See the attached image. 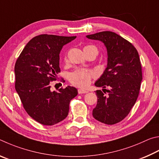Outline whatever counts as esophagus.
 Segmentation results:
<instances>
[{"label":"esophagus","instance_id":"esophagus-1","mask_svg":"<svg viewBox=\"0 0 159 159\" xmlns=\"http://www.w3.org/2000/svg\"><path fill=\"white\" fill-rule=\"evenodd\" d=\"M88 93V91H85L84 89H78V93L79 94H82V93Z\"/></svg>","mask_w":159,"mask_h":159}]
</instances>
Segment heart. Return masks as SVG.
<instances>
[{"label": "heart", "mask_w": 159, "mask_h": 159, "mask_svg": "<svg viewBox=\"0 0 159 159\" xmlns=\"http://www.w3.org/2000/svg\"><path fill=\"white\" fill-rule=\"evenodd\" d=\"M96 52L98 54V49L93 45H87L84 47V52ZM67 61V57H65ZM95 77V72L92 70L84 68H78L69 75V80L71 84L78 87L85 88L90 84L92 78Z\"/></svg>", "instance_id": "obj_1"}]
</instances>
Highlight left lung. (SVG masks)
<instances>
[{
    "label": "left lung",
    "instance_id": "obj_1",
    "mask_svg": "<svg viewBox=\"0 0 159 159\" xmlns=\"http://www.w3.org/2000/svg\"><path fill=\"white\" fill-rule=\"evenodd\" d=\"M87 38L102 42L108 55L107 68L95 86L110 90L96 91L98 102L93 116L105 124H117L129 115L140 93L143 74L138 52L130 42L114 32L102 31Z\"/></svg>",
    "mask_w": 159,
    "mask_h": 159
}]
</instances>
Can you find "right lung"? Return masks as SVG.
<instances>
[{
    "mask_svg": "<svg viewBox=\"0 0 159 159\" xmlns=\"http://www.w3.org/2000/svg\"><path fill=\"white\" fill-rule=\"evenodd\" d=\"M76 36L43 34L32 38L22 50L15 66V89L30 117L52 126L66 118L77 89L61 87L51 91V82L61 72L59 54L63 45Z\"/></svg>",
    "mask_w": 159,
    "mask_h": 159,
    "instance_id": "obj_1",
    "label": "right lung"
}]
</instances>
